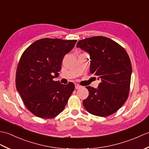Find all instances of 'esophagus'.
I'll return each mask as SVG.
<instances>
[{"mask_svg": "<svg viewBox=\"0 0 149 149\" xmlns=\"http://www.w3.org/2000/svg\"><path fill=\"white\" fill-rule=\"evenodd\" d=\"M81 88V86H80L79 84H75V88L76 90H78V89H79V88Z\"/></svg>", "mask_w": 149, "mask_h": 149, "instance_id": "obj_1", "label": "esophagus"}]
</instances>
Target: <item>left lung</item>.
Returning a JSON list of instances; mask_svg holds the SVG:
<instances>
[{
    "label": "left lung",
    "mask_w": 149,
    "mask_h": 149,
    "mask_svg": "<svg viewBox=\"0 0 149 149\" xmlns=\"http://www.w3.org/2000/svg\"><path fill=\"white\" fill-rule=\"evenodd\" d=\"M76 47L90 54V73L100 81L97 88L86 86L89 95L83 106L92 115L106 117L117 111L127 99L132 66L127 52L108 38L79 40Z\"/></svg>",
    "instance_id": "8db88e82"
}]
</instances>
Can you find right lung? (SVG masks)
<instances>
[{
    "instance_id": "1",
    "label": "right lung",
    "mask_w": 149,
    "mask_h": 149,
    "mask_svg": "<svg viewBox=\"0 0 149 149\" xmlns=\"http://www.w3.org/2000/svg\"><path fill=\"white\" fill-rule=\"evenodd\" d=\"M77 40L43 38L22 54L16 74V87L27 108L34 115L51 118L61 113L75 88L53 80L59 75L64 56Z\"/></svg>"
}]
</instances>
